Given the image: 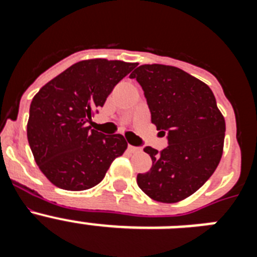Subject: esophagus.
Masks as SVG:
<instances>
[{"label":"esophagus","mask_w":257,"mask_h":257,"mask_svg":"<svg viewBox=\"0 0 257 257\" xmlns=\"http://www.w3.org/2000/svg\"><path fill=\"white\" fill-rule=\"evenodd\" d=\"M128 151H130L131 153H135V152H140V151H142V149H140L139 147H134V145L128 144Z\"/></svg>","instance_id":"34e87169"}]
</instances>
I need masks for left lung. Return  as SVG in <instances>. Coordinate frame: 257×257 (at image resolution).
I'll return each mask as SVG.
<instances>
[{
    "label": "left lung",
    "mask_w": 257,
    "mask_h": 257,
    "mask_svg": "<svg viewBox=\"0 0 257 257\" xmlns=\"http://www.w3.org/2000/svg\"><path fill=\"white\" fill-rule=\"evenodd\" d=\"M142 86L152 123L166 135L161 153L145 147L152 169L136 181L151 198L174 203L211 178L222 154L225 121L206 83L170 65H140L130 74Z\"/></svg>",
    "instance_id": "1"
}]
</instances>
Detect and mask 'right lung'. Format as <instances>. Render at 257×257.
<instances>
[{
	"label": "right lung",
	"mask_w": 257,
	"mask_h": 257,
	"mask_svg": "<svg viewBox=\"0 0 257 257\" xmlns=\"http://www.w3.org/2000/svg\"><path fill=\"white\" fill-rule=\"evenodd\" d=\"M135 67L105 59L78 61L33 97L28 143L36 163L55 187L73 192L95 187L126 151L123 136L105 135L86 123Z\"/></svg>",
	"instance_id": "1"
}]
</instances>
